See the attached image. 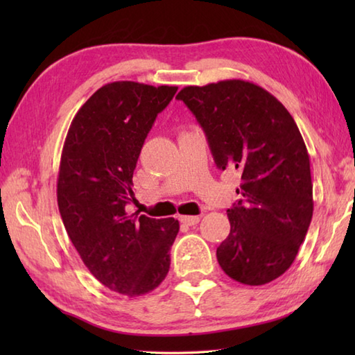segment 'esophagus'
<instances>
[{"instance_id":"34e87169","label":"esophagus","mask_w":355,"mask_h":355,"mask_svg":"<svg viewBox=\"0 0 355 355\" xmlns=\"http://www.w3.org/2000/svg\"><path fill=\"white\" fill-rule=\"evenodd\" d=\"M180 221L184 225H195L200 223V216H180Z\"/></svg>"}]
</instances>
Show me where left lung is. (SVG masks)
Listing matches in <instances>:
<instances>
[{
    "label": "left lung",
    "instance_id": "left-lung-1",
    "mask_svg": "<svg viewBox=\"0 0 355 355\" xmlns=\"http://www.w3.org/2000/svg\"><path fill=\"white\" fill-rule=\"evenodd\" d=\"M177 99L197 117L218 168L241 173L218 262L241 284L275 281L296 259L313 218L310 155L296 122L267 89L241 79L184 87Z\"/></svg>",
    "mask_w": 355,
    "mask_h": 355
}]
</instances>
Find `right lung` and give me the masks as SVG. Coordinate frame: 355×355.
<instances>
[{
	"mask_svg": "<svg viewBox=\"0 0 355 355\" xmlns=\"http://www.w3.org/2000/svg\"><path fill=\"white\" fill-rule=\"evenodd\" d=\"M177 89L131 80L103 85L76 112L62 148L58 206L65 230L89 273L131 297L163 282L180 230L173 218L126 209L143 143Z\"/></svg>",
	"mask_w": 355,
	"mask_h": 355,
	"instance_id": "right-lung-1",
	"label": "right lung"
}]
</instances>
